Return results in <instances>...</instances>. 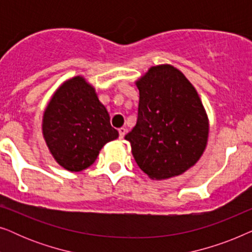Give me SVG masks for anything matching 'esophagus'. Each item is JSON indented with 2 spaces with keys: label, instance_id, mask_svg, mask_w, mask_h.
I'll use <instances>...</instances> for the list:
<instances>
[{
  "label": "esophagus",
  "instance_id": "1",
  "mask_svg": "<svg viewBox=\"0 0 252 252\" xmlns=\"http://www.w3.org/2000/svg\"><path fill=\"white\" fill-rule=\"evenodd\" d=\"M118 132H119V139H124V136H125V134H126L125 127H120V128L118 129Z\"/></svg>",
  "mask_w": 252,
  "mask_h": 252
}]
</instances>
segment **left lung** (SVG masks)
<instances>
[{
  "instance_id": "8db88e82",
  "label": "left lung",
  "mask_w": 252,
  "mask_h": 252,
  "mask_svg": "<svg viewBox=\"0 0 252 252\" xmlns=\"http://www.w3.org/2000/svg\"><path fill=\"white\" fill-rule=\"evenodd\" d=\"M136 86V125L125 136L134 159L156 180L184 173L208 142L209 123L197 92L171 65L153 66Z\"/></svg>"
}]
</instances>
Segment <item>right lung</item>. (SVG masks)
<instances>
[{
	"mask_svg": "<svg viewBox=\"0 0 252 252\" xmlns=\"http://www.w3.org/2000/svg\"><path fill=\"white\" fill-rule=\"evenodd\" d=\"M42 130L51 155L71 172L91 166L103 146L119 135L95 89L82 77L57 89L44 111Z\"/></svg>",
	"mask_w": 252,
	"mask_h": 252,
	"instance_id": "obj_1",
	"label": "right lung"
}]
</instances>
